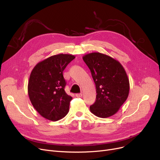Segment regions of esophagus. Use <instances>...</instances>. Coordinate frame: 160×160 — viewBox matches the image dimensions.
<instances>
[{
	"label": "esophagus",
	"instance_id": "esophagus-1",
	"mask_svg": "<svg viewBox=\"0 0 160 160\" xmlns=\"http://www.w3.org/2000/svg\"><path fill=\"white\" fill-rule=\"evenodd\" d=\"M75 96L77 97V98H81L82 93H77V94H75Z\"/></svg>",
	"mask_w": 160,
	"mask_h": 160
}]
</instances>
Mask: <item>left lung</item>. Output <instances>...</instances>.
Wrapping results in <instances>:
<instances>
[{"label": "left lung", "instance_id": "8db88e82", "mask_svg": "<svg viewBox=\"0 0 160 160\" xmlns=\"http://www.w3.org/2000/svg\"><path fill=\"white\" fill-rule=\"evenodd\" d=\"M83 59L96 87V101L90 106L91 112L101 118L111 117L128 98L129 81L126 72L118 60L103 53L91 52Z\"/></svg>", "mask_w": 160, "mask_h": 160}]
</instances>
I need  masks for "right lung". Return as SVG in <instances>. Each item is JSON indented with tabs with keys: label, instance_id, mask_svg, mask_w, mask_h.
I'll use <instances>...</instances> for the list:
<instances>
[{
	"label": "right lung",
	"instance_id": "1",
	"mask_svg": "<svg viewBox=\"0 0 160 160\" xmlns=\"http://www.w3.org/2000/svg\"><path fill=\"white\" fill-rule=\"evenodd\" d=\"M75 57L70 54L52 55L32 69L28 83V95L32 106L44 118L56 122L68 113L72 97L64 89L62 71Z\"/></svg>",
	"mask_w": 160,
	"mask_h": 160
}]
</instances>
